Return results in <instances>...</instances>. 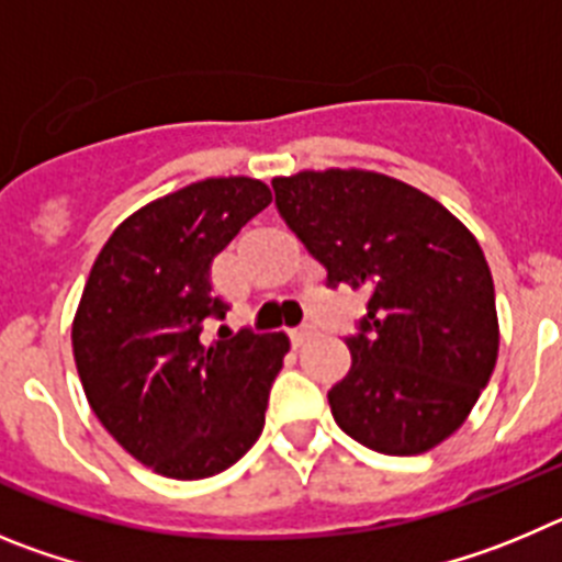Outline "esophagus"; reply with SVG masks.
Masks as SVG:
<instances>
[{
	"mask_svg": "<svg viewBox=\"0 0 562 562\" xmlns=\"http://www.w3.org/2000/svg\"><path fill=\"white\" fill-rule=\"evenodd\" d=\"M312 335H315V326H297V329H290L292 346H304V342H310Z\"/></svg>",
	"mask_w": 562,
	"mask_h": 562,
	"instance_id": "1",
	"label": "esophagus"
}]
</instances>
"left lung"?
I'll return each mask as SVG.
<instances>
[{
  "label": "left lung",
  "instance_id": "obj_1",
  "mask_svg": "<svg viewBox=\"0 0 562 562\" xmlns=\"http://www.w3.org/2000/svg\"><path fill=\"white\" fill-rule=\"evenodd\" d=\"M272 191L326 267V286L369 290L346 337L351 369L329 391L342 434L385 456L436 448L473 411L498 357L495 286L475 236L385 173L301 171Z\"/></svg>",
  "mask_w": 562,
  "mask_h": 562
}]
</instances>
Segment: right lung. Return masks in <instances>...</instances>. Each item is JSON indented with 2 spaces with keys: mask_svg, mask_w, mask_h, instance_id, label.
<instances>
[{
  "mask_svg": "<svg viewBox=\"0 0 562 562\" xmlns=\"http://www.w3.org/2000/svg\"><path fill=\"white\" fill-rule=\"evenodd\" d=\"M270 202L250 177L193 182L132 213L92 265L72 324L78 374L103 428L154 473L216 475L265 430L290 337L202 331L231 310L213 295V256Z\"/></svg>",
  "mask_w": 562,
  "mask_h": 562,
  "instance_id": "1",
  "label": "right lung"
}]
</instances>
